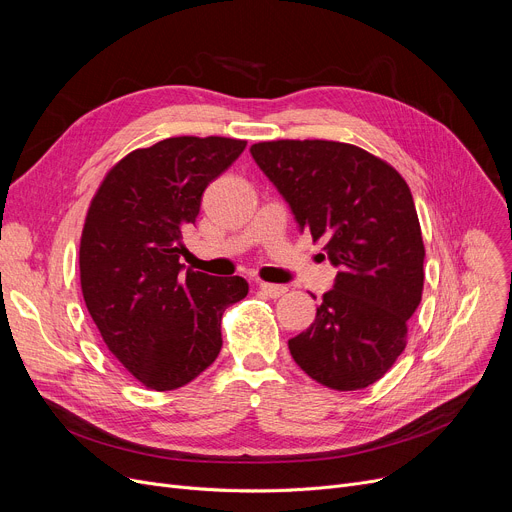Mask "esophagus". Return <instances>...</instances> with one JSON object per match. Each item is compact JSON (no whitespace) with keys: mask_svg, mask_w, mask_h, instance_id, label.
<instances>
[{"mask_svg":"<svg viewBox=\"0 0 512 512\" xmlns=\"http://www.w3.org/2000/svg\"><path fill=\"white\" fill-rule=\"evenodd\" d=\"M257 286H259V290L265 294V297H270V299H280L282 294H286V292H288V288H286V286H282V284L259 282Z\"/></svg>","mask_w":512,"mask_h":512,"instance_id":"obj_1","label":"esophagus"}]
</instances>
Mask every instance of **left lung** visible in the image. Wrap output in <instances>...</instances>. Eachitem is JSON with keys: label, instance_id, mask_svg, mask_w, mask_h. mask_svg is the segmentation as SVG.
I'll return each mask as SVG.
<instances>
[{"label": "left lung", "instance_id": "left-lung-1", "mask_svg": "<svg viewBox=\"0 0 512 512\" xmlns=\"http://www.w3.org/2000/svg\"><path fill=\"white\" fill-rule=\"evenodd\" d=\"M301 232L326 238L338 274L311 328L288 340L297 365L332 390L378 382L407 346L421 303L423 238L409 186L375 155L336 141L251 147Z\"/></svg>", "mask_w": 512, "mask_h": 512}]
</instances>
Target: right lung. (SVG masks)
I'll list each match as a JSON object with an SVG mask.
<instances>
[{"instance_id":"right-lung-1","label":"right lung","mask_w":512,"mask_h":512,"mask_svg":"<svg viewBox=\"0 0 512 512\" xmlns=\"http://www.w3.org/2000/svg\"><path fill=\"white\" fill-rule=\"evenodd\" d=\"M247 141L174 137L107 172L80 238V286L112 355L143 386L176 390L220 355L222 315L247 297L245 278L186 270L182 236L209 182Z\"/></svg>"}]
</instances>
